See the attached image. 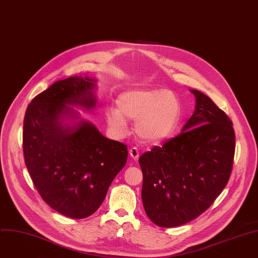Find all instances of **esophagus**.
Returning <instances> with one entry per match:
<instances>
[{"mask_svg": "<svg viewBox=\"0 0 258 258\" xmlns=\"http://www.w3.org/2000/svg\"><path fill=\"white\" fill-rule=\"evenodd\" d=\"M130 155H131V157H132L134 160H138V159H139V156H140L139 149L136 148V147L130 149Z\"/></svg>", "mask_w": 258, "mask_h": 258, "instance_id": "1", "label": "esophagus"}]
</instances>
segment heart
<instances>
[{
	"label": "heart",
	"instance_id": "heart-1",
	"mask_svg": "<svg viewBox=\"0 0 258 258\" xmlns=\"http://www.w3.org/2000/svg\"><path fill=\"white\" fill-rule=\"evenodd\" d=\"M117 105L118 109L105 110L110 130L121 135L127 126L125 117L137 119V132L148 142L168 138L175 130L181 112L177 98L166 90L127 91L118 97Z\"/></svg>",
	"mask_w": 258,
	"mask_h": 258
}]
</instances>
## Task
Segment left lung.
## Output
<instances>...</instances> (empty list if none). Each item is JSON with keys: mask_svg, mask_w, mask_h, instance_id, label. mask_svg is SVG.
Listing matches in <instances>:
<instances>
[{"mask_svg": "<svg viewBox=\"0 0 258 258\" xmlns=\"http://www.w3.org/2000/svg\"><path fill=\"white\" fill-rule=\"evenodd\" d=\"M196 110L178 136L144 153L142 200L149 219L177 227L206 212L227 185L235 133L228 115L198 90Z\"/></svg>", "mask_w": 258, "mask_h": 258, "instance_id": "left-lung-1", "label": "left lung"}]
</instances>
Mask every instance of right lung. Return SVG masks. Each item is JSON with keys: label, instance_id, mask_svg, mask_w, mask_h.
Instances as JSON below:
<instances>
[{"label": "right lung", "instance_id": "right-lung-1", "mask_svg": "<svg viewBox=\"0 0 258 258\" xmlns=\"http://www.w3.org/2000/svg\"><path fill=\"white\" fill-rule=\"evenodd\" d=\"M94 87L88 77L57 81L32 99L23 121L24 160L35 188L50 208L73 219L98 210L127 159V146L105 138L92 123L60 122L75 114L68 105L95 107Z\"/></svg>", "mask_w": 258, "mask_h": 258}]
</instances>
